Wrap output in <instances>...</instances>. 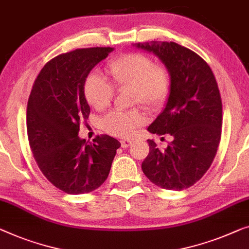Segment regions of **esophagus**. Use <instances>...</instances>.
<instances>
[{
  "label": "esophagus",
  "instance_id": "obj_1",
  "mask_svg": "<svg viewBox=\"0 0 249 249\" xmlns=\"http://www.w3.org/2000/svg\"><path fill=\"white\" fill-rule=\"evenodd\" d=\"M120 142H121L122 148H128V147L130 146L131 140L130 139H122V140H120Z\"/></svg>",
  "mask_w": 249,
  "mask_h": 249
}]
</instances>
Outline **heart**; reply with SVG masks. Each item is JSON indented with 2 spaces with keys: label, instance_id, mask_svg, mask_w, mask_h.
I'll return each instance as SVG.
<instances>
[{
  "label": "heart",
  "instance_id": "1",
  "mask_svg": "<svg viewBox=\"0 0 249 249\" xmlns=\"http://www.w3.org/2000/svg\"><path fill=\"white\" fill-rule=\"evenodd\" d=\"M106 71L110 83L96 71L89 74L84 82V96L95 110H104L113 98V88L130 89L131 102L142 104L150 110L158 109L169 93V74L161 65L154 64L148 56L138 53H125L111 59ZM146 122V116L139 110L113 111L103 120V128L114 137L131 136Z\"/></svg>",
  "mask_w": 249,
  "mask_h": 249
}]
</instances>
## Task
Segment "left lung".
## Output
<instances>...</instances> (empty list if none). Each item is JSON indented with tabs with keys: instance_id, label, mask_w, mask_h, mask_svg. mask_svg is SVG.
Masks as SVG:
<instances>
[{
	"instance_id": "obj_1",
	"label": "left lung",
	"mask_w": 249,
	"mask_h": 249,
	"mask_svg": "<svg viewBox=\"0 0 249 249\" xmlns=\"http://www.w3.org/2000/svg\"><path fill=\"white\" fill-rule=\"evenodd\" d=\"M136 47L158 56L171 76L166 106L148 131L168 133L172 142L161 149L148 139L149 154L142 164V172L161 189L182 191L202 178L217 154L222 127L217 81L204 59L176 42Z\"/></svg>"
}]
</instances>
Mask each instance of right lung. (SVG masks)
Segmentation results:
<instances>
[{
	"mask_svg": "<svg viewBox=\"0 0 249 249\" xmlns=\"http://www.w3.org/2000/svg\"><path fill=\"white\" fill-rule=\"evenodd\" d=\"M113 48L75 49L49 60L36 78L27 107L29 145L38 167L57 189L84 194L100 187L121 143L107 135L93 143L80 139L81 121L89 116L84 82Z\"/></svg>",
	"mask_w": 249,
	"mask_h": 249,
	"instance_id": "right-lung-1",
	"label": "right lung"
}]
</instances>
